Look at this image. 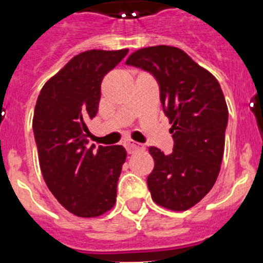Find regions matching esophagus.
<instances>
[{
    "label": "esophagus",
    "mask_w": 263,
    "mask_h": 263,
    "mask_svg": "<svg viewBox=\"0 0 263 263\" xmlns=\"http://www.w3.org/2000/svg\"><path fill=\"white\" fill-rule=\"evenodd\" d=\"M124 146H125V148H127L128 154L135 153V151H138V150H140V148H142V146H140L139 143L134 142V140H128V142H125Z\"/></svg>",
    "instance_id": "1"
}]
</instances>
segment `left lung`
<instances>
[{
  "label": "left lung",
  "mask_w": 263,
  "mask_h": 263,
  "mask_svg": "<svg viewBox=\"0 0 263 263\" xmlns=\"http://www.w3.org/2000/svg\"><path fill=\"white\" fill-rule=\"evenodd\" d=\"M157 80L174 147L165 155L150 147L154 170L147 177L158 205L186 211L216 182L224 153L228 108L215 77L186 52L170 46L135 51L125 62Z\"/></svg>",
  "instance_id": "1"
}]
</instances>
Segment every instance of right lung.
Segmentation results:
<instances>
[{"mask_svg": "<svg viewBox=\"0 0 263 263\" xmlns=\"http://www.w3.org/2000/svg\"><path fill=\"white\" fill-rule=\"evenodd\" d=\"M128 50L76 55L40 90L33 135L43 178L55 198L80 217L100 216L116 202L127 158L123 146H89L86 123L97 115L101 82Z\"/></svg>", "mask_w": 263, "mask_h": 263, "instance_id": "1", "label": "right lung"}]
</instances>
